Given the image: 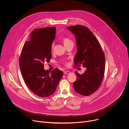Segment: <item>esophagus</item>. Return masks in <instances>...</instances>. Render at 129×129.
<instances>
[{"label":"esophagus","mask_w":129,"mask_h":129,"mask_svg":"<svg viewBox=\"0 0 129 129\" xmlns=\"http://www.w3.org/2000/svg\"><path fill=\"white\" fill-rule=\"evenodd\" d=\"M64 74H70V71H68V70H67V71H65L64 72Z\"/></svg>","instance_id":"34e87169"}]
</instances>
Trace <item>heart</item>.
<instances>
[{
    "label": "heart",
    "instance_id": "1",
    "mask_svg": "<svg viewBox=\"0 0 129 129\" xmlns=\"http://www.w3.org/2000/svg\"><path fill=\"white\" fill-rule=\"evenodd\" d=\"M62 41L63 42V43L64 44V46H65L66 45H67L68 44H69V43H71V42H72L71 41V40H70L69 38H66V37H64L62 39ZM51 50H53V47H52V48H51Z\"/></svg>",
    "mask_w": 129,
    "mask_h": 129
}]
</instances>
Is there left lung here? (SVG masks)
I'll return each instance as SVG.
<instances>
[{"mask_svg": "<svg viewBox=\"0 0 129 129\" xmlns=\"http://www.w3.org/2000/svg\"><path fill=\"white\" fill-rule=\"evenodd\" d=\"M75 35L78 51L75 65L86 68L82 75L75 71L77 80L73 85L79 94L88 96L99 89L105 70V57L101 44L93 34L87 27L77 25L67 27Z\"/></svg>", "mask_w": 129, "mask_h": 129, "instance_id": "left-lung-1", "label": "left lung"}]
</instances>
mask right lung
I'll list each match as a JSON object with an SVG mask.
<instances>
[{
    "instance_id": "add662e5",
    "label": "right lung",
    "mask_w": 129,
    "mask_h": 129,
    "mask_svg": "<svg viewBox=\"0 0 129 129\" xmlns=\"http://www.w3.org/2000/svg\"><path fill=\"white\" fill-rule=\"evenodd\" d=\"M56 27L37 28L30 34V39L24 44L19 58L23 79L29 89L39 97L52 94L63 73L58 68L51 72L45 70L43 63L51 58V44L56 35Z\"/></svg>"
}]
</instances>
